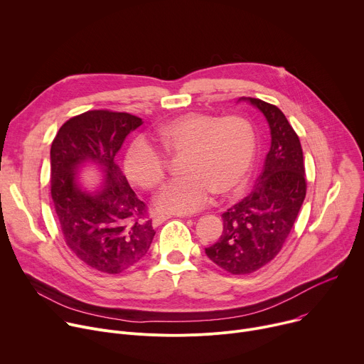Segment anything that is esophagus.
Here are the masks:
<instances>
[{"label": "esophagus", "instance_id": "obj_1", "mask_svg": "<svg viewBox=\"0 0 364 364\" xmlns=\"http://www.w3.org/2000/svg\"><path fill=\"white\" fill-rule=\"evenodd\" d=\"M171 218V215H164V214H159V215H156L154 218H153V227H157V225H160V224H164L165 221H168Z\"/></svg>", "mask_w": 364, "mask_h": 364}]
</instances>
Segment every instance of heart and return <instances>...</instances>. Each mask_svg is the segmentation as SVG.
Returning <instances> with one entry per match:
<instances>
[{"instance_id": "b5f03b06", "label": "heart", "mask_w": 364, "mask_h": 364, "mask_svg": "<svg viewBox=\"0 0 364 364\" xmlns=\"http://www.w3.org/2000/svg\"><path fill=\"white\" fill-rule=\"evenodd\" d=\"M156 141L171 157L185 156L186 178L166 185L154 200L156 208L168 214L195 213L214 192L220 196L238 192L249 179L257 149L253 123L237 114H183L161 126ZM164 154L144 139L136 140L124 159L127 176L146 191L160 186L169 169Z\"/></svg>"}]
</instances>
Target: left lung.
<instances>
[{"label":"left lung","mask_w":364,"mask_h":364,"mask_svg":"<svg viewBox=\"0 0 364 364\" xmlns=\"http://www.w3.org/2000/svg\"><path fill=\"white\" fill-rule=\"evenodd\" d=\"M266 117L272 144L255 189L223 217V234L207 256L231 274H249L272 262L287 241L306 195L301 141L285 114L246 98Z\"/></svg>","instance_id":"8db88e82"}]
</instances>
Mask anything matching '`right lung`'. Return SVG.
<instances>
[{"label": "right lung", "mask_w": 364, "mask_h": 364, "mask_svg": "<svg viewBox=\"0 0 364 364\" xmlns=\"http://www.w3.org/2000/svg\"><path fill=\"white\" fill-rule=\"evenodd\" d=\"M141 124L129 112L87 111L66 121L50 149V193L66 245L79 260L108 274L140 262L156 234L146 204L115 165L126 137ZM87 161L106 173L95 193L75 182L77 168Z\"/></svg>", "instance_id": "right-lung-1"}]
</instances>
